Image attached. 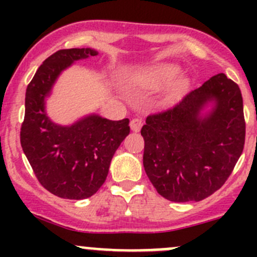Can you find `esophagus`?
<instances>
[{
  "mask_svg": "<svg viewBox=\"0 0 257 257\" xmlns=\"http://www.w3.org/2000/svg\"><path fill=\"white\" fill-rule=\"evenodd\" d=\"M143 126V120L141 118H134L131 120V128L133 132H139Z\"/></svg>",
  "mask_w": 257,
  "mask_h": 257,
  "instance_id": "1",
  "label": "esophagus"
}]
</instances>
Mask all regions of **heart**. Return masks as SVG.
Segmentation results:
<instances>
[{"mask_svg": "<svg viewBox=\"0 0 257 257\" xmlns=\"http://www.w3.org/2000/svg\"><path fill=\"white\" fill-rule=\"evenodd\" d=\"M180 72V69L177 66L173 64H162V66L153 67V68L147 69L142 72L138 76L139 84L144 85L147 88H160L164 85L169 84L173 82ZM188 88V80L181 78L174 83V92L180 93Z\"/></svg>", "mask_w": 257, "mask_h": 257, "instance_id": "heart-1", "label": "heart"}]
</instances>
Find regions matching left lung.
Masks as SVG:
<instances>
[{
  "instance_id": "left-lung-1",
  "label": "left lung",
  "mask_w": 257,
  "mask_h": 257,
  "mask_svg": "<svg viewBox=\"0 0 257 257\" xmlns=\"http://www.w3.org/2000/svg\"><path fill=\"white\" fill-rule=\"evenodd\" d=\"M141 133L144 170L158 193L174 203L203 200L224 185L242 153L239 85L216 74L174 108L148 116Z\"/></svg>"
}]
</instances>
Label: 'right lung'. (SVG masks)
<instances>
[{
	"label": "right lung",
	"instance_id": "add662e5",
	"mask_svg": "<svg viewBox=\"0 0 257 257\" xmlns=\"http://www.w3.org/2000/svg\"><path fill=\"white\" fill-rule=\"evenodd\" d=\"M97 54L92 48L57 51L41 64L26 90L23 153L41 185L63 199L94 195L107 179L114 153L131 132L128 118L109 120L93 113L71 125H59L47 115L46 98L62 72Z\"/></svg>",
	"mask_w": 257,
	"mask_h": 257
}]
</instances>
